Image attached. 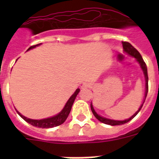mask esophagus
<instances>
[{"label":"esophagus","instance_id":"esophagus-1","mask_svg":"<svg viewBox=\"0 0 159 159\" xmlns=\"http://www.w3.org/2000/svg\"><path fill=\"white\" fill-rule=\"evenodd\" d=\"M90 87H91V84H90L89 82H84L81 87H82V89H86V88H89Z\"/></svg>","mask_w":159,"mask_h":159}]
</instances>
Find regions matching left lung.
<instances>
[{
  "label": "left lung",
  "instance_id": "1",
  "mask_svg": "<svg viewBox=\"0 0 159 159\" xmlns=\"http://www.w3.org/2000/svg\"><path fill=\"white\" fill-rule=\"evenodd\" d=\"M122 45H123V51L125 53H127L128 55L133 57L134 58H135L136 62H138V63L140 66V68L143 71V76H144V79H145V93H144V97H143V103L141 104V106H139V108L138 109V111H136L135 113L134 114L133 116L129 117V119H126V120H111V119L106 118L104 116H100L99 114H97L95 111L94 107H93V105L92 103H91V109H92V111L93 115L95 116V117L99 121L102 122V123L106 124V125H124V124L127 123L129 121H130L132 119L136 116V115L139 112V111L142 108L143 103L145 102L146 97H147V93H148V71H147V66H146L145 62H143V59L142 56L140 55V53H139L138 50L136 49L134 47L131 45L130 43H128V42H122Z\"/></svg>",
  "mask_w": 159,
  "mask_h": 159
}]
</instances>
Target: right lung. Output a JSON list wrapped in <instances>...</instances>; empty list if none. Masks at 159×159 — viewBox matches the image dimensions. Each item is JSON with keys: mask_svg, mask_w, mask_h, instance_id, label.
Wrapping results in <instances>:
<instances>
[{"mask_svg": "<svg viewBox=\"0 0 159 159\" xmlns=\"http://www.w3.org/2000/svg\"><path fill=\"white\" fill-rule=\"evenodd\" d=\"M42 43H39V44H36V45L31 46L27 49V51L30 50V49H33V48H36L37 46H39ZM80 89L77 88L76 91L74 92V93L70 97V98L67 100V102H66L64 107L62 109V111H60L59 113H57V115H55L53 116H51V117H48V118L41 119V120H34V119H30L25 117V116H23L22 114H20L17 110H16V112L19 114V116H20L21 118L24 119L27 122V123L30 124L31 125L35 126V127H38V128H53V127H56V126H58L60 125H62V123H64V121L67 120V116L69 115L70 111H71V109H72V106L73 105V102H74L76 97H77V94L79 93Z\"/></svg>", "mask_w": 159, "mask_h": 159, "instance_id": "add662e5", "label": "right lung"}]
</instances>
